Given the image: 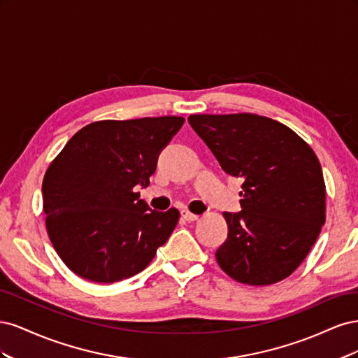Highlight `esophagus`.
Wrapping results in <instances>:
<instances>
[{
	"label": "esophagus",
	"instance_id": "obj_1",
	"mask_svg": "<svg viewBox=\"0 0 358 358\" xmlns=\"http://www.w3.org/2000/svg\"><path fill=\"white\" fill-rule=\"evenodd\" d=\"M182 218L185 221H197L199 220V215L196 213H191L189 210H182Z\"/></svg>",
	"mask_w": 358,
	"mask_h": 358
}]
</instances>
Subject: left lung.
I'll list each match as a JSON object with an SVG mask.
<instances>
[{
    "instance_id": "8db88e82",
    "label": "left lung",
    "mask_w": 358,
    "mask_h": 358,
    "mask_svg": "<svg viewBox=\"0 0 358 358\" xmlns=\"http://www.w3.org/2000/svg\"><path fill=\"white\" fill-rule=\"evenodd\" d=\"M222 170L243 180L242 210L224 212L229 236L215 257L237 282L270 285L301 264L326 222V183L312 148L254 113L191 115Z\"/></svg>"
}]
</instances>
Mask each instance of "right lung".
<instances>
[{
    "label": "right lung",
    "instance_id": "1",
    "mask_svg": "<svg viewBox=\"0 0 358 358\" xmlns=\"http://www.w3.org/2000/svg\"><path fill=\"white\" fill-rule=\"evenodd\" d=\"M185 119L99 121L76 133L43 179L49 239L66 266L96 284L142 272L179 221L150 210L134 187L149 185L157 159Z\"/></svg>",
    "mask_w": 358,
    "mask_h": 358
}]
</instances>
